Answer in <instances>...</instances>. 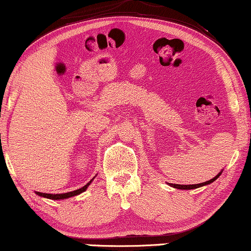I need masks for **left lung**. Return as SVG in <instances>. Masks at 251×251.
<instances>
[{
  "label": "left lung",
  "mask_w": 251,
  "mask_h": 251,
  "mask_svg": "<svg viewBox=\"0 0 251 251\" xmlns=\"http://www.w3.org/2000/svg\"><path fill=\"white\" fill-rule=\"evenodd\" d=\"M221 175V173H219L217 176L214 177V178H212L210 180H207V182H204V183H201V184H192V185H180V184H170L173 188H176V189H179V190H191V189H197V188H201V186H204V185H207V184L210 183H213L215 179L218 178L219 176Z\"/></svg>",
  "instance_id": "obj_1"
}]
</instances>
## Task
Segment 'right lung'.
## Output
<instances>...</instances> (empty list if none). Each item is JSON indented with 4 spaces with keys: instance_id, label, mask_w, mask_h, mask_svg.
<instances>
[{
    "instance_id": "add662e5",
    "label": "right lung",
    "mask_w": 251,
    "mask_h": 251,
    "mask_svg": "<svg viewBox=\"0 0 251 251\" xmlns=\"http://www.w3.org/2000/svg\"><path fill=\"white\" fill-rule=\"evenodd\" d=\"M93 180V179H91ZM91 180L89 183H87V185H84L83 188L81 189H77L75 190V191H72V192H67V193H60V195H50V193H43V192H36L38 196L40 197H45V198H49V199H54V201H59V199H66V198H71V197H74L76 195H80L83 191L87 190V188L89 185H90Z\"/></svg>"
}]
</instances>
